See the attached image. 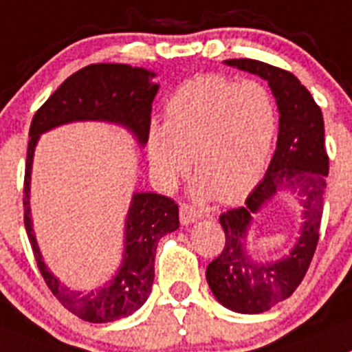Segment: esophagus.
I'll use <instances>...</instances> for the list:
<instances>
[{"label":"esophagus","mask_w":352,"mask_h":352,"mask_svg":"<svg viewBox=\"0 0 352 352\" xmlns=\"http://www.w3.org/2000/svg\"><path fill=\"white\" fill-rule=\"evenodd\" d=\"M200 217H202V212H200L199 209H195L193 206H190V204L183 202L182 206H179V219H182L183 224L195 223Z\"/></svg>","instance_id":"obj_1"}]
</instances>
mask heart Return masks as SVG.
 Here are the masks:
<instances>
[{
	"instance_id": "1",
	"label": "heart",
	"mask_w": 352,
	"mask_h": 352,
	"mask_svg": "<svg viewBox=\"0 0 352 352\" xmlns=\"http://www.w3.org/2000/svg\"><path fill=\"white\" fill-rule=\"evenodd\" d=\"M276 128V103L263 82L207 74L179 86L166 105V124L150 126V166L170 188L192 157L197 195L235 202L261 178Z\"/></svg>"
}]
</instances>
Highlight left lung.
Listing matches in <instances>:
<instances>
[{
  "label": "left lung",
  "mask_w": 352,
  "mask_h": 352,
  "mask_svg": "<svg viewBox=\"0 0 352 352\" xmlns=\"http://www.w3.org/2000/svg\"><path fill=\"white\" fill-rule=\"evenodd\" d=\"M224 63L266 79L280 110L276 150L264 178L245 199V206L219 216L224 230L223 250L207 266L206 278L214 297L236 313L256 314L289 299L313 261L323 216V190L329 176L323 113L306 86L289 70L252 58ZM282 188L301 195L305 224L290 256L273 265L256 263L245 250L246 230L254 212Z\"/></svg>",
  "instance_id": "left-lung-1"
}]
</instances>
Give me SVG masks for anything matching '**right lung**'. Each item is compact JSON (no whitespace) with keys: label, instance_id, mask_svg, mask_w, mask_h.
<instances>
[{"label":"right lung","instance_id":"obj_1","mask_svg":"<svg viewBox=\"0 0 352 352\" xmlns=\"http://www.w3.org/2000/svg\"><path fill=\"white\" fill-rule=\"evenodd\" d=\"M155 74L124 63H91L62 82L34 113L29 128L28 159L23 176V224L39 273L65 309L89 323H109L135 313L148 299L155 276L157 243L179 228L178 204L157 193H135L126 219V252L122 266L103 289L74 292L56 280L43 263L31 223L29 185L39 135L72 120H109L122 124L145 145L148 140L152 102L159 85Z\"/></svg>","mask_w":352,"mask_h":352}]
</instances>
